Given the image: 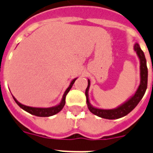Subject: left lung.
Masks as SVG:
<instances>
[{
	"label": "left lung",
	"mask_w": 153,
	"mask_h": 153,
	"mask_svg": "<svg viewBox=\"0 0 153 153\" xmlns=\"http://www.w3.org/2000/svg\"><path fill=\"white\" fill-rule=\"evenodd\" d=\"M134 51H136L137 55L139 59H140V85L138 86L137 90L135 92L132 97L128 98V100L120 105L119 106L114 109H99L97 107L93 106L91 104L90 100H89V89L91 86V81L88 79V86L86 89V103L88 106L89 110L94 114V115L98 117H100L102 118L109 119H118L121 118L122 117H125L128 114H129L134 108H135L137 104L140 102V101L142 99L143 96L145 94L146 89L148 86V68L147 64H146V59H145V54L143 51L140 49V45L136 43L134 44ZM153 71V68H152Z\"/></svg>",
	"instance_id": "left-lung-1"
}]
</instances>
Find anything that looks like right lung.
<instances>
[{
    "label": "right lung",
    "instance_id": "right-lung-1",
    "mask_svg": "<svg viewBox=\"0 0 153 153\" xmlns=\"http://www.w3.org/2000/svg\"><path fill=\"white\" fill-rule=\"evenodd\" d=\"M77 79V78L74 79L71 82V83H70L69 86L67 87V89L65 91L64 94H63V95H62V100L60 102V103L57 105H55V106L52 107H49V108H39V107H32V106H27V105H25L21 104L20 102H18L16 99L14 97H13V99L15 100V102H16V104L19 105V106L23 109L24 110H25L27 113H29V114H32V115H35V116L37 117H50V116H53V115H55V114H58L59 112L61 111L62 109L63 108L65 105V99H66V96L68 94V92L70 91V90L71 89L72 86H73V84L74 83V82Z\"/></svg>",
    "mask_w": 153,
    "mask_h": 153
}]
</instances>
